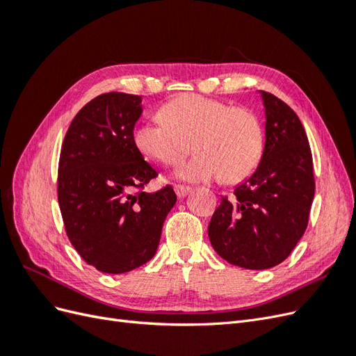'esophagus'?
<instances>
[{
    "mask_svg": "<svg viewBox=\"0 0 356 356\" xmlns=\"http://www.w3.org/2000/svg\"><path fill=\"white\" fill-rule=\"evenodd\" d=\"M174 190H175L178 197H186V196L188 195V193L191 191V188H190L188 186H181V184H175V186H174Z\"/></svg>",
    "mask_w": 356,
    "mask_h": 356,
    "instance_id": "obj_1",
    "label": "esophagus"
}]
</instances>
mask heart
I'll return each mask as SVG.
<instances>
[{
    "mask_svg": "<svg viewBox=\"0 0 356 356\" xmlns=\"http://www.w3.org/2000/svg\"><path fill=\"white\" fill-rule=\"evenodd\" d=\"M160 117L163 122H139L134 143L144 156L168 166L196 149L197 154L178 169L181 179L222 178L234 184L250 177L263 157L264 129L246 106L187 93L161 106Z\"/></svg>",
    "mask_w": 356,
    "mask_h": 356,
    "instance_id": "heart-1",
    "label": "heart"
}]
</instances>
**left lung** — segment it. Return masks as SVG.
I'll return each mask as SVG.
<instances>
[{
  "instance_id": "left-lung-1",
  "label": "left lung",
  "mask_w": 356,
  "mask_h": 356,
  "mask_svg": "<svg viewBox=\"0 0 356 356\" xmlns=\"http://www.w3.org/2000/svg\"><path fill=\"white\" fill-rule=\"evenodd\" d=\"M266 145L254 174L222 196L208 225L211 245L230 264L263 270L282 263L305 234L315 196L305 127L277 96L261 92Z\"/></svg>"
}]
</instances>
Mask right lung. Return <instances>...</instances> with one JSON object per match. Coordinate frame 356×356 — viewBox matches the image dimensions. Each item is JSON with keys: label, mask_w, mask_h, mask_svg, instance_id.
I'll return each mask as SVG.
<instances>
[{"label": "right lung", "mask_w": 356, "mask_h": 356, "mask_svg": "<svg viewBox=\"0 0 356 356\" xmlns=\"http://www.w3.org/2000/svg\"><path fill=\"white\" fill-rule=\"evenodd\" d=\"M141 96L110 92L75 114L63 138L58 202L70 242L104 273H126L152 260L177 195L144 188L159 174L134 143Z\"/></svg>", "instance_id": "right-lung-1"}]
</instances>
